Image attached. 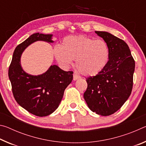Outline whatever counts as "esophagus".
I'll use <instances>...</instances> for the list:
<instances>
[{
  "label": "esophagus",
  "instance_id": "obj_1",
  "mask_svg": "<svg viewBox=\"0 0 146 146\" xmlns=\"http://www.w3.org/2000/svg\"><path fill=\"white\" fill-rule=\"evenodd\" d=\"M79 78H80V76H79L78 75H76V73H74L73 74V80H76Z\"/></svg>",
  "mask_w": 146,
  "mask_h": 146
}]
</instances>
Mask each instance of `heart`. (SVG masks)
Wrapping results in <instances>:
<instances>
[{
  "label": "heart",
  "mask_w": 146,
  "mask_h": 146,
  "mask_svg": "<svg viewBox=\"0 0 146 146\" xmlns=\"http://www.w3.org/2000/svg\"><path fill=\"white\" fill-rule=\"evenodd\" d=\"M54 55L61 65L68 66L72 60L82 75L93 76L106 68L110 58L109 46L103 40H94L84 35L64 38L61 46L54 48Z\"/></svg>",
  "instance_id": "obj_1"
}]
</instances>
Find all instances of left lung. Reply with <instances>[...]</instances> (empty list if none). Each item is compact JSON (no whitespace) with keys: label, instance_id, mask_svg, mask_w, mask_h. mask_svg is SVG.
<instances>
[{"label":"left lung","instance_id":"obj_1","mask_svg":"<svg viewBox=\"0 0 146 146\" xmlns=\"http://www.w3.org/2000/svg\"><path fill=\"white\" fill-rule=\"evenodd\" d=\"M95 33L108 45L110 58L100 73L86 78L84 98L93 112L109 116L117 111L131 93L135 63L123 40L106 31Z\"/></svg>","mask_w":146,"mask_h":146}]
</instances>
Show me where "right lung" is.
Segmentation results:
<instances>
[{
	"label": "right lung",
	"mask_w": 146,
	"mask_h": 146,
	"mask_svg": "<svg viewBox=\"0 0 146 146\" xmlns=\"http://www.w3.org/2000/svg\"><path fill=\"white\" fill-rule=\"evenodd\" d=\"M53 35L36 33L15 49L8 70L12 92L17 102L31 114L46 117L57 109L64 90L73 80V71H65L56 65L39 75L26 73L21 65V57L27 47L38 40L52 43Z\"/></svg>",
	"instance_id": "right-lung-1"
}]
</instances>
